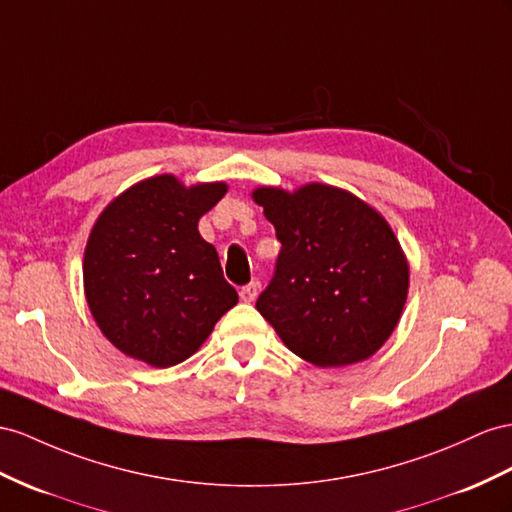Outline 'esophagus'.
<instances>
[{"label":"esophagus","instance_id":"obj_1","mask_svg":"<svg viewBox=\"0 0 512 512\" xmlns=\"http://www.w3.org/2000/svg\"><path fill=\"white\" fill-rule=\"evenodd\" d=\"M257 292H259V283L251 281L240 290V298L244 300V303H253V300L257 298Z\"/></svg>","mask_w":512,"mask_h":512}]
</instances>
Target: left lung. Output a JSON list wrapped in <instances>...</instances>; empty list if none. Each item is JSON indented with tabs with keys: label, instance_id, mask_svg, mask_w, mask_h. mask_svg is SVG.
Returning <instances> with one entry per match:
<instances>
[{
	"label": "left lung",
	"instance_id": "1",
	"mask_svg": "<svg viewBox=\"0 0 512 512\" xmlns=\"http://www.w3.org/2000/svg\"><path fill=\"white\" fill-rule=\"evenodd\" d=\"M253 199L281 242L257 311L318 368L372 357L396 329L409 290V266L387 220L324 183L294 194L259 188Z\"/></svg>",
	"mask_w": 512,
	"mask_h": 512
}]
</instances>
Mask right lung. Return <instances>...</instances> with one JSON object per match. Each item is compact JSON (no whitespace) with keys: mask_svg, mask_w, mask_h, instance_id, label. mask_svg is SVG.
I'll return each mask as SVG.
<instances>
[{"mask_svg":"<svg viewBox=\"0 0 512 512\" xmlns=\"http://www.w3.org/2000/svg\"><path fill=\"white\" fill-rule=\"evenodd\" d=\"M225 183L186 188L157 175L114 199L90 233L84 290L101 333L127 357L170 368L194 355L238 303L199 218Z\"/></svg>","mask_w":512,"mask_h":512,"instance_id":"1","label":"right lung"}]
</instances>
